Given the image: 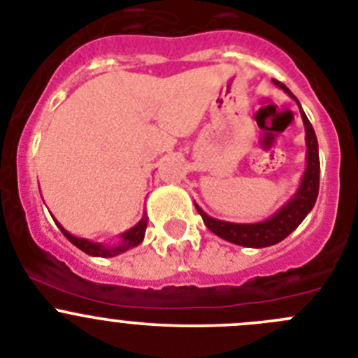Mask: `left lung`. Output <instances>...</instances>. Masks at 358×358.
<instances>
[{"mask_svg": "<svg viewBox=\"0 0 358 358\" xmlns=\"http://www.w3.org/2000/svg\"><path fill=\"white\" fill-rule=\"evenodd\" d=\"M273 83L286 92L291 99L296 101L298 108H300L301 120H303V126H306L307 166L294 195L280 209H277V213H273L270 218L255 222V224H234V222H224V220L213 218L195 204L196 211L202 216L209 231L215 232L216 236H220L229 243L241 245V247L248 248L271 247V245H277L278 241L287 238L303 222V218L309 215L310 209L314 208L317 192H320V152H317V138L316 133H314V127L310 126L307 115L303 113L300 103L293 96V92L280 81L275 80Z\"/></svg>", "mask_w": 358, "mask_h": 358, "instance_id": "1", "label": "left lung"}]
</instances>
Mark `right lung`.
Returning <instances> with one entry per match:
<instances>
[{
	"instance_id": "right-lung-1",
	"label": "right lung",
	"mask_w": 358,
	"mask_h": 358,
	"mask_svg": "<svg viewBox=\"0 0 358 358\" xmlns=\"http://www.w3.org/2000/svg\"><path fill=\"white\" fill-rule=\"evenodd\" d=\"M52 220L57 222L58 229L64 232L65 238H67L69 241L74 245V247H78L80 250H83L85 254L94 255V257H115V255L127 252L129 248L138 247V245L143 241V236H145V229H147V215H143L138 224L134 225V227H131L129 231H126V232H122V234H120V243L119 245H113V247H110V245L96 243V241H90V239L72 236L71 232L65 231V229L62 227L60 222H58L57 218H52Z\"/></svg>"
}]
</instances>
